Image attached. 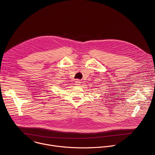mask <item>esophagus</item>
<instances>
[{"label": "esophagus", "mask_w": 155, "mask_h": 155, "mask_svg": "<svg viewBox=\"0 0 155 155\" xmlns=\"http://www.w3.org/2000/svg\"><path fill=\"white\" fill-rule=\"evenodd\" d=\"M75 85H77V86H79V85H80V84H81V81H80V80H76L75 81Z\"/></svg>", "instance_id": "34e87169"}]
</instances>
